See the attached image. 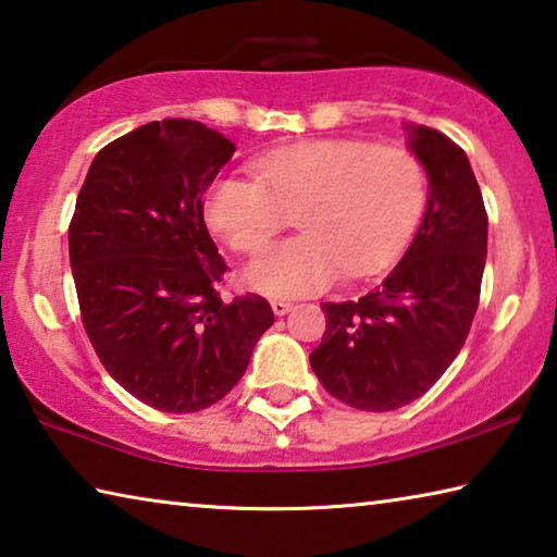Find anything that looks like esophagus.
<instances>
[{"label": "esophagus", "mask_w": 557, "mask_h": 557, "mask_svg": "<svg viewBox=\"0 0 557 557\" xmlns=\"http://www.w3.org/2000/svg\"><path fill=\"white\" fill-rule=\"evenodd\" d=\"M270 305H272V312H275L277 317H285V314L289 312V309L295 307V305H292V301H287V299H272Z\"/></svg>", "instance_id": "34e87169"}]
</instances>
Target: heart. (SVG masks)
Listing matches in <instances>:
<instances>
[{
  "label": "heart",
  "mask_w": 557,
  "mask_h": 557,
  "mask_svg": "<svg viewBox=\"0 0 557 557\" xmlns=\"http://www.w3.org/2000/svg\"><path fill=\"white\" fill-rule=\"evenodd\" d=\"M252 174L215 176L203 213L223 243L256 256L287 223L305 231L262 252L248 282L272 297H301L342 277L379 272L400 256L428 206L418 154L366 139H312L272 149Z\"/></svg>",
  "instance_id": "obj_1"
}]
</instances>
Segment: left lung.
<instances>
[{"mask_svg":"<svg viewBox=\"0 0 557 557\" xmlns=\"http://www.w3.org/2000/svg\"><path fill=\"white\" fill-rule=\"evenodd\" d=\"M410 137L430 178L425 219L379 287L322 305L326 332L309 354L324 388L356 410L425 395L465 346L482 295L488 215L465 149L430 127Z\"/></svg>","mask_w":557,"mask_h":557,"instance_id":"left-lung-1","label":"left lung"}]
</instances>
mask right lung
<instances>
[{
    "label": "right lung",
    "mask_w": 557,
    "mask_h": 557,
    "mask_svg": "<svg viewBox=\"0 0 557 557\" xmlns=\"http://www.w3.org/2000/svg\"><path fill=\"white\" fill-rule=\"evenodd\" d=\"M235 152L194 120L149 122L92 159L69 225L81 319L106 371L149 408L219 403L275 322L265 297H221L203 191Z\"/></svg>",
    "instance_id": "right-lung-1"
}]
</instances>
